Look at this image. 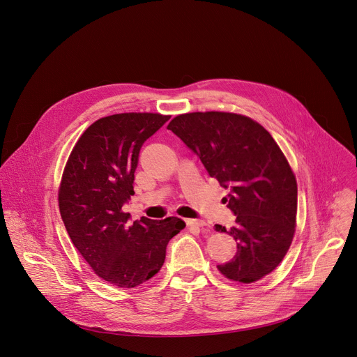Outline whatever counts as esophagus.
<instances>
[{
    "mask_svg": "<svg viewBox=\"0 0 357 357\" xmlns=\"http://www.w3.org/2000/svg\"><path fill=\"white\" fill-rule=\"evenodd\" d=\"M186 225L189 227H203V226H206L205 222L197 220V219H189V220H186Z\"/></svg>",
    "mask_w": 357,
    "mask_h": 357,
    "instance_id": "1",
    "label": "esophagus"
}]
</instances>
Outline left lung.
<instances>
[{"label":"left lung","mask_w":357,"mask_h":357,"mask_svg":"<svg viewBox=\"0 0 357 357\" xmlns=\"http://www.w3.org/2000/svg\"><path fill=\"white\" fill-rule=\"evenodd\" d=\"M205 165L236 215L229 234L237 252L218 266L227 280L256 282L285 257L296 226V179L271 134L252 119L226 112H195L176 116L167 127ZM216 231H226L216 225Z\"/></svg>","instance_id":"left-lung-1"}]
</instances>
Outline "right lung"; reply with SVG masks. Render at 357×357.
Wrapping results in <instances>:
<instances>
[{
    "mask_svg": "<svg viewBox=\"0 0 357 357\" xmlns=\"http://www.w3.org/2000/svg\"><path fill=\"white\" fill-rule=\"evenodd\" d=\"M171 116L120 113L84 130L65 165L58 192L68 234L91 270L119 288H135L164 266L168 241L185 229L179 218L132 225L123 205L134 195L142 144Z\"/></svg>",
    "mask_w": 357,
    "mask_h": 357,
    "instance_id": "add662e5",
    "label": "right lung"
}]
</instances>
